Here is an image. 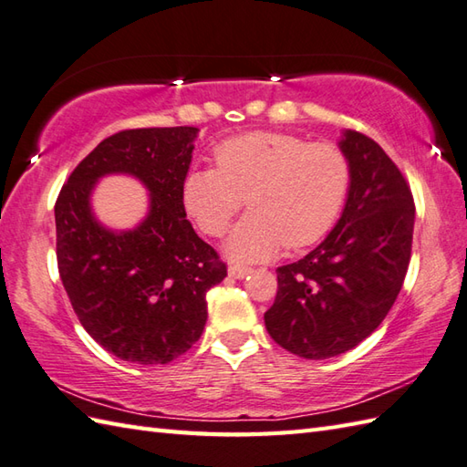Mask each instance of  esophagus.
Masks as SVG:
<instances>
[{"instance_id":"34e87169","label":"esophagus","mask_w":467,"mask_h":467,"mask_svg":"<svg viewBox=\"0 0 467 467\" xmlns=\"http://www.w3.org/2000/svg\"><path fill=\"white\" fill-rule=\"evenodd\" d=\"M250 272H252V270L247 268V265H237V264L230 265V275H232V278H237V280L245 278V275L250 274Z\"/></svg>"}]
</instances>
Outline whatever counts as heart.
I'll list each match as a JSON object with an SVG mask.
<instances>
[{
	"label": "heart",
	"mask_w": 467,
	"mask_h": 467,
	"mask_svg": "<svg viewBox=\"0 0 467 467\" xmlns=\"http://www.w3.org/2000/svg\"><path fill=\"white\" fill-rule=\"evenodd\" d=\"M217 169L189 171L181 187L185 212L205 235L220 237L245 205L225 252L235 262H262L282 245L300 250L335 225L350 181L348 159L332 142L284 132H245L213 150Z\"/></svg>",
	"instance_id": "heart-1"
}]
</instances>
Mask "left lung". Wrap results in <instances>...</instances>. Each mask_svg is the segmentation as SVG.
<instances>
[{
	"label": "left lung",
	"mask_w": 467,
	"mask_h": 467,
	"mask_svg": "<svg viewBox=\"0 0 467 467\" xmlns=\"http://www.w3.org/2000/svg\"><path fill=\"white\" fill-rule=\"evenodd\" d=\"M345 212L327 240L302 260L280 265L265 328L302 358L347 353L373 335L401 292L411 260L415 203L401 171L373 139L345 130Z\"/></svg>",
	"instance_id": "1"
}]
</instances>
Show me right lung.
I'll return each instance as SVG.
<instances>
[{
	"mask_svg": "<svg viewBox=\"0 0 467 467\" xmlns=\"http://www.w3.org/2000/svg\"><path fill=\"white\" fill-rule=\"evenodd\" d=\"M197 130H120L80 161L56 199L64 290L84 330L129 363L167 365L187 353L205 327L207 290L227 275L185 220L181 199ZM110 172L137 176L150 189V213L135 231H107L91 213V189Z\"/></svg>",
	"mask_w": 467,
	"mask_h": 467,
	"instance_id": "right-lung-1",
	"label": "right lung"
}]
</instances>
